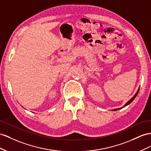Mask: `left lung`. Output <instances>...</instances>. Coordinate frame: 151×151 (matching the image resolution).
Segmentation results:
<instances>
[{"mask_svg": "<svg viewBox=\"0 0 151 151\" xmlns=\"http://www.w3.org/2000/svg\"><path fill=\"white\" fill-rule=\"evenodd\" d=\"M139 89L140 88H139V89H138V90H137V92H136V93L135 94V96H133L132 99H131L130 100V101H128L127 103H126V104H124V106H123L122 107H121V108H118V109H113V110H112V111H117V110H119V109H122V108H123V107H125V106H128V104H130V103L133 101V100H134L135 99V98L137 97V94H138V93H139Z\"/></svg>", "mask_w": 151, "mask_h": 151, "instance_id": "1", "label": "left lung"}]
</instances>
